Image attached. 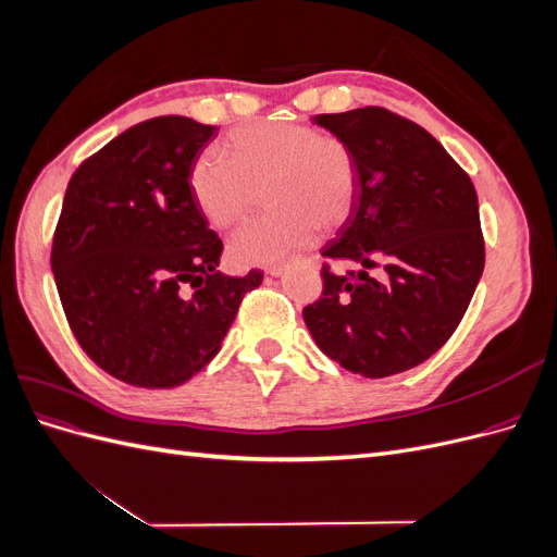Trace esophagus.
<instances>
[{"instance_id": "1", "label": "esophagus", "mask_w": 557, "mask_h": 557, "mask_svg": "<svg viewBox=\"0 0 557 557\" xmlns=\"http://www.w3.org/2000/svg\"><path fill=\"white\" fill-rule=\"evenodd\" d=\"M283 272H285V267H272V269H267L269 276H281Z\"/></svg>"}]
</instances>
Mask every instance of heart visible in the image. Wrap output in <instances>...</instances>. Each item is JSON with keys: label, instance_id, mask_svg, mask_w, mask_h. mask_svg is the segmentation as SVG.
<instances>
[{"label": "heart", "instance_id": "obj_1", "mask_svg": "<svg viewBox=\"0 0 557 557\" xmlns=\"http://www.w3.org/2000/svg\"><path fill=\"white\" fill-rule=\"evenodd\" d=\"M225 156L201 150L188 185L211 225L237 223L256 205L269 211L232 232L227 252L239 267H276L305 250L320 230L339 227L356 201L358 162L336 134L297 123H260L234 132Z\"/></svg>", "mask_w": 557, "mask_h": 557}]
</instances>
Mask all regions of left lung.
<instances>
[{
    "label": "left lung",
    "mask_w": 557,
    "mask_h": 557,
    "mask_svg": "<svg viewBox=\"0 0 557 557\" xmlns=\"http://www.w3.org/2000/svg\"><path fill=\"white\" fill-rule=\"evenodd\" d=\"M313 123L352 148L358 193L323 248V297L301 315L348 372H407L450 339L483 274L474 183L428 129L387 109L320 113ZM332 259L361 272L334 275Z\"/></svg>",
    "instance_id": "1"
}]
</instances>
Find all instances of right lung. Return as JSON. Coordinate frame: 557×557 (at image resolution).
<instances>
[{"instance_id": "obj_1", "label": "right lung", "mask_w": 557, "mask_h": 557, "mask_svg": "<svg viewBox=\"0 0 557 557\" xmlns=\"http://www.w3.org/2000/svg\"><path fill=\"white\" fill-rule=\"evenodd\" d=\"M218 127L160 115L117 134L66 185L53 267L70 327L117 381L174 387L205 369L246 293L262 283L218 272L223 242L188 176Z\"/></svg>"}]
</instances>
